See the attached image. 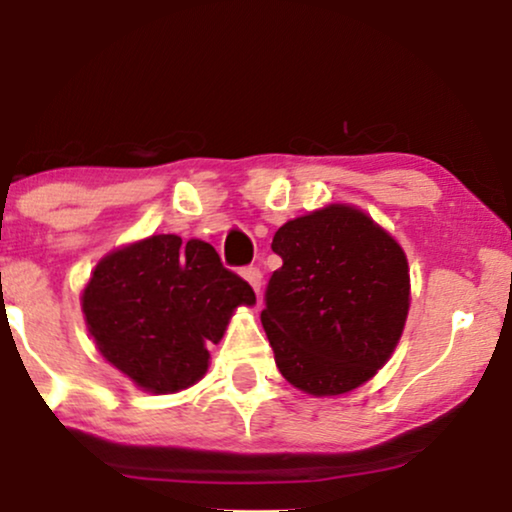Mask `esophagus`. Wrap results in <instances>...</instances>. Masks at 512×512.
Returning <instances> with one entry per match:
<instances>
[{
  "label": "esophagus",
  "instance_id": "esophagus-1",
  "mask_svg": "<svg viewBox=\"0 0 512 512\" xmlns=\"http://www.w3.org/2000/svg\"><path fill=\"white\" fill-rule=\"evenodd\" d=\"M243 279L248 281L252 289L260 293V289H262V272H260V267H245L243 269Z\"/></svg>",
  "mask_w": 512,
  "mask_h": 512
}]
</instances>
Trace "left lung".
<instances>
[{
    "mask_svg": "<svg viewBox=\"0 0 512 512\" xmlns=\"http://www.w3.org/2000/svg\"><path fill=\"white\" fill-rule=\"evenodd\" d=\"M284 260L264 291L276 368L315 397L344 395L392 356L409 313V264L361 209L330 204L274 233Z\"/></svg>",
    "mask_w": 512,
    "mask_h": 512,
    "instance_id": "left-lung-1",
    "label": "left lung"
}]
</instances>
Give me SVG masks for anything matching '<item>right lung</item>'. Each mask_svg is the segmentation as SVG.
<instances>
[{"mask_svg": "<svg viewBox=\"0 0 512 512\" xmlns=\"http://www.w3.org/2000/svg\"><path fill=\"white\" fill-rule=\"evenodd\" d=\"M255 303L245 279L204 240L151 236L110 252L81 296L105 361L156 395L195 385L238 305Z\"/></svg>", "mask_w": 512, "mask_h": 512, "instance_id": "add662e5", "label": "right lung"}]
</instances>
